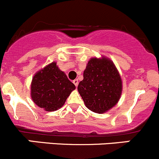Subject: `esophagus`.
<instances>
[{"label":"esophagus","mask_w":159,"mask_h":159,"mask_svg":"<svg viewBox=\"0 0 159 159\" xmlns=\"http://www.w3.org/2000/svg\"><path fill=\"white\" fill-rule=\"evenodd\" d=\"M73 83H74V85L75 86H76V87H77V86H78V84H79V80H78L77 79H76V80H74L73 81Z\"/></svg>","instance_id":"1"}]
</instances>
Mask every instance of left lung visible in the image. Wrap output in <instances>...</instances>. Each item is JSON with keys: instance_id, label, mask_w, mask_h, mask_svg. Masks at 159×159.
<instances>
[{"instance_id": "1", "label": "left lung", "mask_w": 159, "mask_h": 159, "mask_svg": "<svg viewBox=\"0 0 159 159\" xmlns=\"http://www.w3.org/2000/svg\"><path fill=\"white\" fill-rule=\"evenodd\" d=\"M122 86L121 77L113 61L103 56L89 59L77 89L88 109L104 114L118 103Z\"/></svg>"}]
</instances>
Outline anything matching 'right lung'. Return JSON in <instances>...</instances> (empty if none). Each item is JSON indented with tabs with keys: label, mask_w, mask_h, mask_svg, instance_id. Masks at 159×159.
Returning a JSON list of instances; mask_svg holds the SVG:
<instances>
[{
	"label": "right lung",
	"mask_w": 159,
	"mask_h": 159,
	"mask_svg": "<svg viewBox=\"0 0 159 159\" xmlns=\"http://www.w3.org/2000/svg\"><path fill=\"white\" fill-rule=\"evenodd\" d=\"M76 86L52 62L38 71L31 83L32 101L46 111H55L64 105Z\"/></svg>",
	"instance_id": "obj_1"
}]
</instances>
